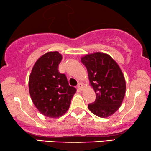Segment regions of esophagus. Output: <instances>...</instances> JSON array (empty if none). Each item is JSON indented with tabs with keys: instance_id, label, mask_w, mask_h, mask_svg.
Masks as SVG:
<instances>
[{
	"instance_id": "obj_1",
	"label": "esophagus",
	"mask_w": 151,
	"mask_h": 151,
	"mask_svg": "<svg viewBox=\"0 0 151 151\" xmlns=\"http://www.w3.org/2000/svg\"><path fill=\"white\" fill-rule=\"evenodd\" d=\"M84 88V86H83V83H79L78 85V89H80V90H83V89Z\"/></svg>"
}]
</instances>
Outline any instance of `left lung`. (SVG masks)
Here are the masks:
<instances>
[{
  "label": "left lung",
  "instance_id": "left-lung-1",
  "mask_svg": "<svg viewBox=\"0 0 151 151\" xmlns=\"http://www.w3.org/2000/svg\"><path fill=\"white\" fill-rule=\"evenodd\" d=\"M81 62L87 68L90 85L96 95L88 108L101 118L109 117L121 107L126 93L122 71L111 56L103 52L86 55Z\"/></svg>",
  "mask_w": 151,
  "mask_h": 151
}]
</instances>
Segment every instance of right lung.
I'll return each instance as SVG.
<instances>
[{
  "label": "right lung",
  "mask_w": 151,
  "mask_h": 151,
  "mask_svg": "<svg viewBox=\"0 0 151 151\" xmlns=\"http://www.w3.org/2000/svg\"><path fill=\"white\" fill-rule=\"evenodd\" d=\"M62 59L58 51L46 52L35 62L29 78L33 103L43 115L50 118L65 114L76 92V88L68 85L65 74L58 71Z\"/></svg>",
  "instance_id": "obj_1"
}]
</instances>
